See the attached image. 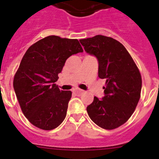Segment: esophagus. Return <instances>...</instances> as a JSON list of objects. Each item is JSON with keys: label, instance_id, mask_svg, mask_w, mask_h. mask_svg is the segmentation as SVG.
Instances as JSON below:
<instances>
[{"label": "esophagus", "instance_id": "obj_1", "mask_svg": "<svg viewBox=\"0 0 159 159\" xmlns=\"http://www.w3.org/2000/svg\"><path fill=\"white\" fill-rule=\"evenodd\" d=\"M74 92H75V93L76 94V95H81V94L84 93V91L81 89H75Z\"/></svg>", "mask_w": 159, "mask_h": 159}]
</instances>
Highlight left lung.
I'll list each match as a JSON object with an SVG mask.
<instances>
[{
	"mask_svg": "<svg viewBox=\"0 0 159 159\" xmlns=\"http://www.w3.org/2000/svg\"><path fill=\"white\" fill-rule=\"evenodd\" d=\"M87 53L99 62V77L106 80L104 96L94 97L87 111L92 121L106 130L124 124L140 99L142 77L126 48L111 37L97 35L80 40Z\"/></svg>",
	"mask_w": 159,
	"mask_h": 159,
	"instance_id": "8db88e82",
	"label": "left lung"
}]
</instances>
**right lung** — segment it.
<instances>
[{
  "label": "right lung",
  "mask_w": 159,
  "mask_h": 159,
  "mask_svg": "<svg viewBox=\"0 0 159 159\" xmlns=\"http://www.w3.org/2000/svg\"><path fill=\"white\" fill-rule=\"evenodd\" d=\"M84 52L76 39L49 36L29 48L13 79V88L25 116L35 127L57 128L67 115L71 91H60L58 80L66 60Z\"/></svg>",
  "instance_id": "obj_1"
}]
</instances>
